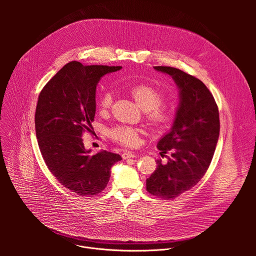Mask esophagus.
<instances>
[{
    "label": "esophagus",
    "mask_w": 256,
    "mask_h": 256,
    "mask_svg": "<svg viewBox=\"0 0 256 256\" xmlns=\"http://www.w3.org/2000/svg\"><path fill=\"white\" fill-rule=\"evenodd\" d=\"M122 158H123V160H127V158H136V154L134 152L126 150L122 154Z\"/></svg>",
    "instance_id": "obj_1"
}]
</instances>
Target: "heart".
<instances>
[{
	"label": "heart",
	"instance_id": "b5f03b06",
	"mask_svg": "<svg viewBox=\"0 0 256 256\" xmlns=\"http://www.w3.org/2000/svg\"><path fill=\"white\" fill-rule=\"evenodd\" d=\"M130 92L137 104L146 111V117L150 124L156 128H162L170 125L174 119V111L168 108L162 106L164 100L162 92L146 84H141L133 86ZM113 94L108 90L102 94L100 106L102 110H108L112 104ZM140 130L126 125H117L110 130V137L116 142L126 145L134 146L138 141V134Z\"/></svg>",
	"mask_w": 256,
	"mask_h": 256
}]
</instances>
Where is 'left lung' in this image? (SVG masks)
I'll list each match as a JSON object with an SVG mask.
<instances>
[{
    "label": "left lung",
    "instance_id": "8db88e82",
    "mask_svg": "<svg viewBox=\"0 0 256 256\" xmlns=\"http://www.w3.org/2000/svg\"><path fill=\"white\" fill-rule=\"evenodd\" d=\"M172 78L180 90L172 126L158 143L160 156L170 152L168 162L158 160L156 170L146 180V190L162 199H174L191 189L206 174L219 139V110L207 86L182 70L156 66Z\"/></svg>",
    "mask_w": 256,
    "mask_h": 256
}]
</instances>
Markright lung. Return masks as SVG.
<instances>
[{"instance_id": "add662e5", "label": "right lung", "mask_w": 256, "mask_h": 256, "mask_svg": "<svg viewBox=\"0 0 256 256\" xmlns=\"http://www.w3.org/2000/svg\"><path fill=\"white\" fill-rule=\"evenodd\" d=\"M121 66L72 61L42 88L36 111V132L42 158L57 180L80 196L100 193L110 182L118 154L100 150L90 156L82 135L90 131L96 115V92L100 78Z\"/></svg>"}]
</instances>
